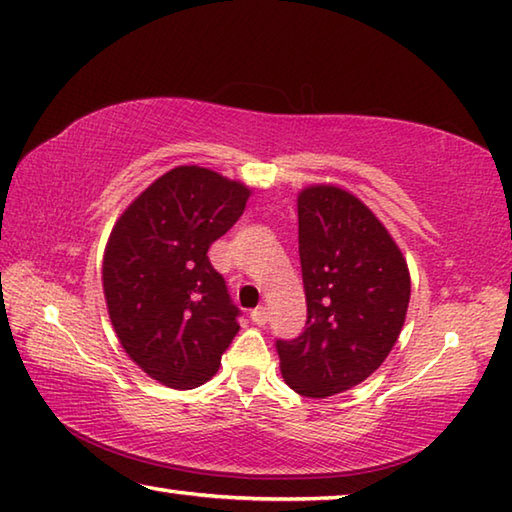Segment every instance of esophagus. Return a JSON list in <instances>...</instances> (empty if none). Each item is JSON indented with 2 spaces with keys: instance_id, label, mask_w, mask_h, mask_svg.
Segmentation results:
<instances>
[{
  "instance_id": "34e87169",
  "label": "esophagus",
  "mask_w": 512,
  "mask_h": 512,
  "mask_svg": "<svg viewBox=\"0 0 512 512\" xmlns=\"http://www.w3.org/2000/svg\"><path fill=\"white\" fill-rule=\"evenodd\" d=\"M252 321L256 323V325H265L267 323V307H256V310H252Z\"/></svg>"
}]
</instances>
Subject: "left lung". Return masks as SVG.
<instances>
[{
    "mask_svg": "<svg viewBox=\"0 0 512 512\" xmlns=\"http://www.w3.org/2000/svg\"><path fill=\"white\" fill-rule=\"evenodd\" d=\"M296 205L307 323L276 350L289 388L325 399L388 359L406 323L410 272L390 231L350 191L310 185Z\"/></svg>",
    "mask_w": 512,
    "mask_h": 512,
    "instance_id": "obj_1",
    "label": "left lung"
}]
</instances>
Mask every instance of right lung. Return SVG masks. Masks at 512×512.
<instances>
[{
    "label": "right lung",
    "mask_w": 512,
    "mask_h": 512,
    "mask_svg": "<svg viewBox=\"0 0 512 512\" xmlns=\"http://www.w3.org/2000/svg\"><path fill=\"white\" fill-rule=\"evenodd\" d=\"M252 189L180 165L122 211L104 249L106 310L129 359L173 390H194L220 368L240 325L209 247L243 216Z\"/></svg>",
    "instance_id": "obj_1"
}]
</instances>
